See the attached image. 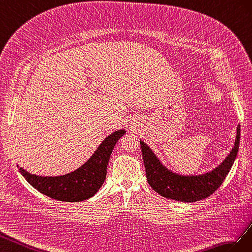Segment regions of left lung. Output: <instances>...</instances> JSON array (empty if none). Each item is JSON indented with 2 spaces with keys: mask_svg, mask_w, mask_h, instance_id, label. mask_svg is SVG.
<instances>
[{
  "mask_svg": "<svg viewBox=\"0 0 252 252\" xmlns=\"http://www.w3.org/2000/svg\"><path fill=\"white\" fill-rule=\"evenodd\" d=\"M241 127H236L234 145L218 167L203 174L185 175L168 169L147 143L140 140L148 183L161 196L177 202L193 203L207 198L224 182L238 154Z\"/></svg>",
  "mask_w": 252,
  "mask_h": 252,
  "instance_id": "1",
  "label": "left lung"
}]
</instances>
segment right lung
Returning <instances> with one entry per match:
<instances>
[{"mask_svg": "<svg viewBox=\"0 0 252 252\" xmlns=\"http://www.w3.org/2000/svg\"><path fill=\"white\" fill-rule=\"evenodd\" d=\"M125 133L126 131L121 128L106 136L88 161L67 174L41 176L30 173L19 164L17 167L28 184L44 195L61 202H82L94 196L101 188L112 151Z\"/></svg>", "mask_w": 252, "mask_h": 252, "instance_id": "add662e5", "label": "right lung"}]
</instances>
